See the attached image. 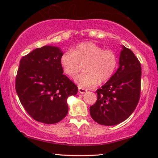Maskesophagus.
I'll use <instances>...</instances> for the list:
<instances>
[{
    "label": "esophagus",
    "mask_w": 158,
    "mask_h": 158,
    "mask_svg": "<svg viewBox=\"0 0 158 158\" xmlns=\"http://www.w3.org/2000/svg\"><path fill=\"white\" fill-rule=\"evenodd\" d=\"M79 93H81V94H84L85 92H86V90L84 89H82V88H80L79 87Z\"/></svg>",
    "instance_id": "34e87169"
}]
</instances>
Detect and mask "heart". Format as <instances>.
I'll list each match as a JSON object with an SVG mask.
<instances>
[{
  "label": "heart",
  "instance_id": "obj_1",
  "mask_svg": "<svg viewBox=\"0 0 158 158\" xmlns=\"http://www.w3.org/2000/svg\"><path fill=\"white\" fill-rule=\"evenodd\" d=\"M60 63L64 74L70 77L79 73L80 65L85 64V73L77 76L74 81L80 88H87L110 79L116 70L117 58L113 51L87 42L77 45L72 52L63 53Z\"/></svg>",
  "mask_w": 158,
  "mask_h": 158
}]
</instances>
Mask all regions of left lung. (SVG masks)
<instances>
[{
  "label": "left lung",
  "mask_w": 158,
  "mask_h": 158,
  "mask_svg": "<svg viewBox=\"0 0 158 158\" xmlns=\"http://www.w3.org/2000/svg\"><path fill=\"white\" fill-rule=\"evenodd\" d=\"M141 68L130 49L122 46L119 68L108 81L97 90L98 99L90 114L98 123L111 126L126 120L140 98Z\"/></svg>",
  "instance_id": "obj_1"
}]
</instances>
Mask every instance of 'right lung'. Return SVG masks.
I'll return each instance as SVG.
<instances>
[{
    "instance_id": "add662e5",
    "label": "right lung",
    "mask_w": 158,
    "mask_h": 158,
    "mask_svg": "<svg viewBox=\"0 0 158 158\" xmlns=\"http://www.w3.org/2000/svg\"><path fill=\"white\" fill-rule=\"evenodd\" d=\"M59 47L37 48L20 60L15 89L21 105L35 121L55 124L68 112L67 99L77 95V85L63 74Z\"/></svg>"
}]
</instances>
